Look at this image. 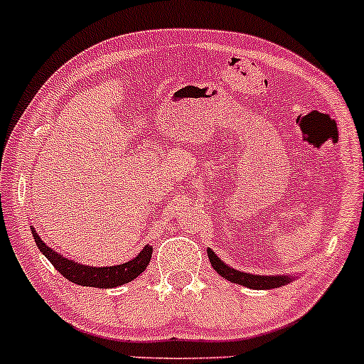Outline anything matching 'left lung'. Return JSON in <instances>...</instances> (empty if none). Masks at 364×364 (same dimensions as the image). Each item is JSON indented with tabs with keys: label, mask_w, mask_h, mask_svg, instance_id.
I'll return each instance as SVG.
<instances>
[{
	"label": "left lung",
	"mask_w": 364,
	"mask_h": 364,
	"mask_svg": "<svg viewBox=\"0 0 364 364\" xmlns=\"http://www.w3.org/2000/svg\"><path fill=\"white\" fill-rule=\"evenodd\" d=\"M208 260H210V265L214 267V270L220 277L228 279L229 282L240 284V286L250 287V289H274V287H281L289 284L294 275H258V274H248L241 272V270L232 269L228 263L220 260L217 257L215 252H212L210 248H207Z\"/></svg>",
	"instance_id": "left-lung-1"
}]
</instances>
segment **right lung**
<instances>
[{
    "label": "right lung",
    "mask_w": 364,
    "mask_h": 364,
    "mask_svg": "<svg viewBox=\"0 0 364 364\" xmlns=\"http://www.w3.org/2000/svg\"><path fill=\"white\" fill-rule=\"evenodd\" d=\"M32 229V236H34L37 248L41 250V253L53 263L54 269L60 272L63 277H66L68 281L78 286H87V287H99V289H111V287L123 286V284L132 282L133 279H136L139 275L147 269L152 258V246L147 245L144 246V250L133 257L129 262L119 263V265L112 267H92V265H82V263L72 260V258L63 257L61 253H58L56 250L51 248L49 245H46L41 236L37 235L36 229Z\"/></svg>",
    "instance_id": "1"
}]
</instances>
